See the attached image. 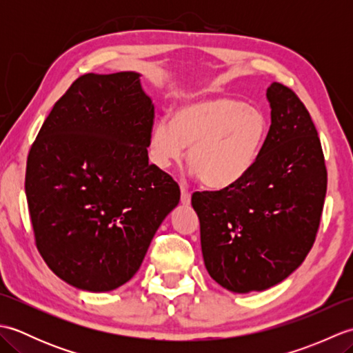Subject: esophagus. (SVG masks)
Segmentation results:
<instances>
[{
	"instance_id": "34e87169",
	"label": "esophagus",
	"mask_w": 353,
	"mask_h": 353,
	"mask_svg": "<svg viewBox=\"0 0 353 353\" xmlns=\"http://www.w3.org/2000/svg\"><path fill=\"white\" fill-rule=\"evenodd\" d=\"M181 201L183 205H190L191 201V192L188 191V188H186L185 183L181 185Z\"/></svg>"
}]
</instances>
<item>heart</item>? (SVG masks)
Listing matches in <instances>:
<instances>
[{
  "label": "heart",
  "instance_id": "heart-1",
  "mask_svg": "<svg viewBox=\"0 0 353 353\" xmlns=\"http://www.w3.org/2000/svg\"><path fill=\"white\" fill-rule=\"evenodd\" d=\"M268 137L264 112L232 97H214L179 106L170 119H159L148 138L150 159L162 170L188 163L208 188L239 183L253 170Z\"/></svg>",
  "mask_w": 353,
  "mask_h": 353
}]
</instances>
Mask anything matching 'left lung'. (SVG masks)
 Instances as JSON below:
<instances>
[{
	"label": "left lung",
	"mask_w": 353,
	"mask_h": 353,
	"mask_svg": "<svg viewBox=\"0 0 353 353\" xmlns=\"http://www.w3.org/2000/svg\"><path fill=\"white\" fill-rule=\"evenodd\" d=\"M267 99L272 125L253 170L230 188L191 197L208 273L234 292L287 279L312 249L325 205L327 171L308 109L277 81Z\"/></svg>",
	"instance_id": "1"
}]
</instances>
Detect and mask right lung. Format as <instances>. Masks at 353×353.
<instances>
[{
    "label": "right lung",
    "mask_w": 353,
    "mask_h": 353,
    "mask_svg": "<svg viewBox=\"0 0 353 353\" xmlns=\"http://www.w3.org/2000/svg\"><path fill=\"white\" fill-rule=\"evenodd\" d=\"M153 123L139 74H83L30 148L26 194L34 243L72 287L100 292L130 281L181 200L174 179L148 163Z\"/></svg>",
    "instance_id": "right-lung-1"
}]
</instances>
